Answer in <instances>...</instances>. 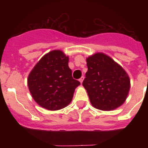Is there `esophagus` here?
<instances>
[{"mask_svg": "<svg viewBox=\"0 0 148 148\" xmlns=\"http://www.w3.org/2000/svg\"><path fill=\"white\" fill-rule=\"evenodd\" d=\"M84 76H82V78H81L80 79H79V82H80L82 84V82H83V81H84Z\"/></svg>", "mask_w": 148, "mask_h": 148, "instance_id": "esophagus-1", "label": "esophagus"}]
</instances>
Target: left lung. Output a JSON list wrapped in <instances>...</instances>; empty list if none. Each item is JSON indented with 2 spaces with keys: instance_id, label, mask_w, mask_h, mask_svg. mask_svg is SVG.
<instances>
[{
  "instance_id": "obj_1",
  "label": "left lung",
  "mask_w": 148,
  "mask_h": 148,
  "mask_svg": "<svg viewBox=\"0 0 148 148\" xmlns=\"http://www.w3.org/2000/svg\"><path fill=\"white\" fill-rule=\"evenodd\" d=\"M86 61L88 70L83 86L92 107L110 111L122 105L130 88V77L127 72L103 53L89 56Z\"/></svg>"
}]
</instances>
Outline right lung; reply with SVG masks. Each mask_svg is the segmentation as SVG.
<instances>
[{
    "instance_id": "add662e5",
    "label": "right lung",
    "mask_w": 148,
    "mask_h": 148,
    "mask_svg": "<svg viewBox=\"0 0 148 148\" xmlns=\"http://www.w3.org/2000/svg\"><path fill=\"white\" fill-rule=\"evenodd\" d=\"M69 57L60 49L44 55L27 78L32 97L48 110H58L69 105L80 82L73 79L68 66Z\"/></svg>"
}]
</instances>
